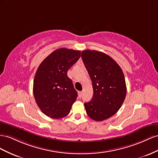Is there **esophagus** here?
I'll return each instance as SVG.
<instances>
[{
  "label": "esophagus",
  "instance_id": "esophagus-1",
  "mask_svg": "<svg viewBox=\"0 0 158 158\" xmlns=\"http://www.w3.org/2000/svg\"><path fill=\"white\" fill-rule=\"evenodd\" d=\"M78 93H79V98L81 97L82 94H83V91H79Z\"/></svg>",
  "mask_w": 158,
  "mask_h": 158
}]
</instances>
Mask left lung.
Masks as SVG:
<instances>
[{
	"label": "left lung",
	"mask_w": 158,
	"mask_h": 158,
	"mask_svg": "<svg viewBox=\"0 0 158 158\" xmlns=\"http://www.w3.org/2000/svg\"><path fill=\"white\" fill-rule=\"evenodd\" d=\"M81 57L91 79L93 96L84 103L87 115L102 121L115 114L127 94L124 75L118 64L106 53L96 50L82 51Z\"/></svg>",
	"instance_id": "left-lung-1"
}]
</instances>
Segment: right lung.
Returning <instances> with one entry per match:
<instances>
[{"label":"right lung","mask_w":158,"mask_h":158,"mask_svg":"<svg viewBox=\"0 0 158 158\" xmlns=\"http://www.w3.org/2000/svg\"><path fill=\"white\" fill-rule=\"evenodd\" d=\"M81 52L60 48L45 59L35 75L33 93L44 114L54 119L68 115L77 97L67 71L78 61Z\"/></svg>","instance_id":"1"}]
</instances>
